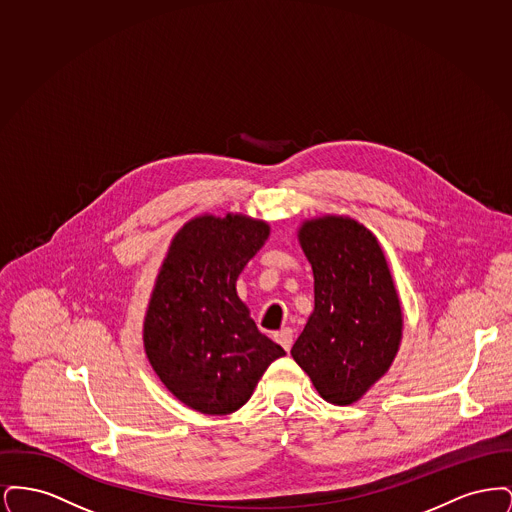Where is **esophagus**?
I'll list each match as a JSON object with an SVG mask.
<instances>
[{
	"label": "esophagus",
	"instance_id": "obj_1",
	"mask_svg": "<svg viewBox=\"0 0 512 512\" xmlns=\"http://www.w3.org/2000/svg\"><path fill=\"white\" fill-rule=\"evenodd\" d=\"M274 340L278 341L286 351H290L293 343V330L292 328H282L274 334Z\"/></svg>",
	"mask_w": 512,
	"mask_h": 512
}]
</instances>
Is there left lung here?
I'll return each mask as SVG.
<instances>
[{
    "mask_svg": "<svg viewBox=\"0 0 512 512\" xmlns=\"http://www.w3.org/2000/svg\"><path fill=\"white\" fill-rule=\"evenodd\" d=\"M299 244L315 274V309L292 357L322 399L359 401L390 368L403 313L378 240L349 217L305 220Z\"/></svg>",
    "mask_w": 512,
    "mask_h": 512,
    "instance_id": "1",
    "label": "left lung"
}]
</instances>
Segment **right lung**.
Listing matches in <instances>:
<instances>
[{
    "label": "right lung",
    "instance_id": "right-lung-1",
    "mask_svg": "<svg viewBox=\"0 0 512 512\" xmlns=\"http://www.w3.org/2000/svg\"><path fill=\"white\" fill-rule=\"evenodd\" d=\"M267 222L201 215L172 238L144 320L147 359L176 399L203 414L244 407L286 351L261 334L236 280L267 242Z\"/></svg>",
    "mask_w": 512,
    "mask_h": 512
}]
</instances>
